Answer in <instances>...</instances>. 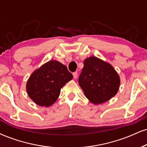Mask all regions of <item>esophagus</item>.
I'll return each instance as SVG.
<instances>
[{"mask_svg":"<svg viewBox=\"0 0 147 147\" xmlns=\"http://www.w3.org/2000/svg\"><path fill=\"white\" fill-rule=\"evenodd\" d=\"M72 75H73L74 79H77V76H78V73H77V72H73V74H72Z\"/></svg>","mask_w":147,"mask_h":147,"instance_id":"1","label":"esophagus"}]
</instances>
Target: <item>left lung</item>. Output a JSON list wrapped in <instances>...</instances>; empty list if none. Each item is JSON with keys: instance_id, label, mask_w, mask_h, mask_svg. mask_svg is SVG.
I'll use <instances>...</instances> for the list:
<instances>
[{"instance_id": "1", "label": "left lung", "mask_w": 147, "mask_h": 147, "mask_svg": "<svg viewBox=\"0 0 147 147\" xmlns=\"http://www.w3.org/2000/svg\"><path fill=\"white\" fill-rule=\"evenodd\" d=\"M78 82L86 97L98 104L107 102L117 94L120 79L111 64L90 57L84 60Z\"/></svg>"}]
</instances>
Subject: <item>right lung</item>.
Here are the masks:
<instances>
[{
    "label": "right lung",
    "mask_w": 147,
    "mask_h": 147,
    "mask_svg": "<svg viewBox=\"0 0 147 147\" xmlns=\"http://www.w3.org/2000/svg\"><path fill=\"white\" fill-rule=\"evenodd\" d=\"M72 77L65 65L50 61L32 74L27 82V92L36 104L48 107L56 102L61 88Z\"/></svg>",
    "instance_id": "add662e5"
}]
</instances>
